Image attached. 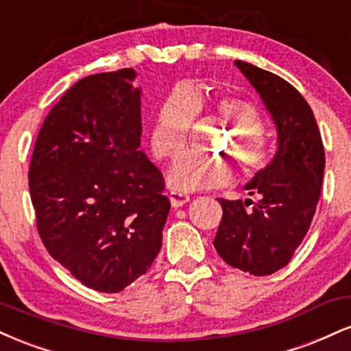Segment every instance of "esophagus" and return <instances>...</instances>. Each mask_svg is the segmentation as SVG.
Listing matches in <instances>:
<instances>
[{
    "instance_id": "esophagus-1",
    "label": "esophagus",
    "mask_w": 351,
    "mask_h": 351,
    "mask_svg": "<svg viewBox=\"0 0 351 351\" xmlns=\"http://www.w3.org/2000/svg\"><path fill=\"white\" fill-rule=\"evenodd\" d=\"M168 198H170V203L173 208L183 206V204H186L189 201V196L186 193H180V191H171L170 195H168Z\"/></svg>"
}]
</instances>
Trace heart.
I'll return each instance as SVG.
<instances>
[{
  "mask_svg": "<svg viewBox=\"0 0 351 351\" xmlns=\"http://www.w3.org/2000/svg\"><path fill=\"white\" fill-rule=\"evenodd\" d=\"M204 104V99L195 88H176L168 95L156 112L150 130V147L155 156L173 158L186 148L189 123L196 108ZM211 108L234 128L229 147L244 171L251 176L263 171L271 162V150L259 135L263 120L256 106L241 97H217L211 100ZM232 176L234 168L226 158L188 153L171 165L168 183L178 191H199L224 186Z\"/></svg>",
  "mask_w": 351,
  "mask_h": 351,
  "instance_id": "b5f03b06",
  "label": "heart"
}]
</instances>
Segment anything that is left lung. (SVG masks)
Listing matches in <instances>:
<instances>
[{
	"label": "left lung",
	"instance_id": "left-lung-1",
	"mask_svg": "<svg viewBox=\"0 0 351 351\" xmlns=\"http://www.w3.org/2000/svg\"><path fill=\"white\" fill-rule=\"evenodd\" d=\"M236 67L263 99L277 132L272 162L244 189L251 199H223L215 247L232 267L269 276L291 263L320 198L325 150L307 100L287 80L244 60Z\"/></svg>",
	"mask_w": 351,
	"mask_h": 351
}]
</instances>
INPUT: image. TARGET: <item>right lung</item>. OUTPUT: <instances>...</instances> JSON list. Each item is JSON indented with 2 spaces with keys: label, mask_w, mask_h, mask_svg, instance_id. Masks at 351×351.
Here are the masks:
<instances>
[{
  "label": "right lung",
  "mask_w": 351,
  "mask_h": 351,
  "mask_svg": "<svg viewBox=\"0 0 351 351\" xmlns=\"http://www.w3.org/2000/svg\"><path fill=\"white\" fill-rule=\"evenodd\" d=\"M135 79L120 69L75 82L44 120L27 175L47 252L107 293L150 269L170 213L163 175L140 150Z\"/></svg>",
  "instance_id": "obj_1"
}]
</instances>
